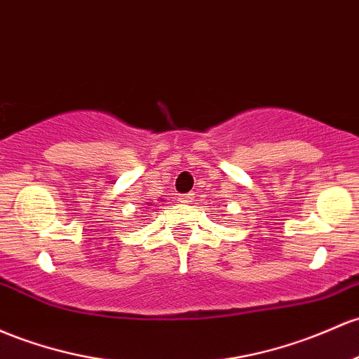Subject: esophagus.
Wrapping results in <instances>:
<instances>
[{
	"label": "esophagus",
	"mask_w": 359,
	"mask_h": 359,
	"mask_svg": "<svg viewBox=\"0 0 359 359\" xmlns=\"http://www.w3.org/2000/svg\"><path fill=\"white\" fill-rule=\"evenodd\" d=\"M192 198H194V194H191V192H189V194H180L179 196V201H180V203L187 204V203H191Z\"/></svg>",
	"instance_id": "1"
}]
</instances>
